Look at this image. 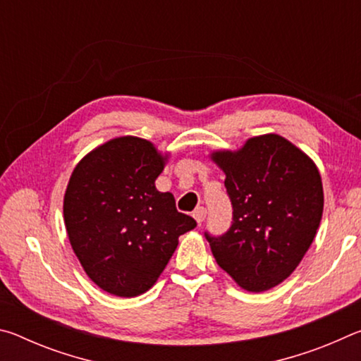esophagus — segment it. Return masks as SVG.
<instances>
[{
	"label": "esophagus",
	"mask_w": 361,
	"mask_h": 361,
	"mask_svg": "<svg viewBox=\"0 0 361 361\" xmlns=\"http://www.w3.org/2000/svg\"><path fill=\"white\" fill-rule=\"evenodd\" d=\"M192 216H194V219L195 221H197L199 224L204 221L205 219V216H207V210L204 209V207H197V209L194 210V213H192Z\"/></svg>",
	"instance_id": "esophagus-1"
}]
</instances>
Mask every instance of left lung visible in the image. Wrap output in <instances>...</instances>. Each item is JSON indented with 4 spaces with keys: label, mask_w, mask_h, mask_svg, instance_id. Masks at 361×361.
Returning <instances> with one entry per match:
<instances>
[{
    "label": "left lung",
    "mask_w": 361,
    "mask_h": 361,
    "mask_svg": "<svg viewBox=\"0 0 361 361\" xmlns=\"http://www.w3.org/2000/svg\"><path fill=\"white\" fill-rule=\"evenodd\" d=\"M209 157L226 175L234 209L231 229L210 237L219 267L250 293L288 279L312 245L323 213V185L315 162L277 133L252 137L239 149Z\"/></svg>",
    "instance_id": "1"
}]
</instances>
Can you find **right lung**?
<instances>
[{"label": "right lung", "instance_id": "add662e5", "mask_svg": "<svg viewBox=\"0 0 361 361\" xmlns=\"http://www.w3.org/2000/svg\"><path fill=\"white\" fill-rule=\"evenodd\" d=\"M170 152L148 140H108L76 164L63 195L71 248L89 279L109 295L148 291L172 258L178 237L195 219L180 213L156 178Z\"/></svg>", "mask_w": 361, "mask_h": 361}]
</instances>
